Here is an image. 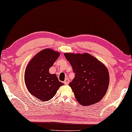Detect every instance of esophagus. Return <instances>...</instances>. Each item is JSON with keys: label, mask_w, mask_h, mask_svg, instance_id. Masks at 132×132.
Instances as JSON below:
<instances>
[{"label": "esophagus", "mask_w": 132, "mask_h": 132, "mask_svg": "<svg viewBox=\"0 0 132 132\" xmlns=\"http://www.w3.org/2000/svg\"><path fill=\"white\" fill-rule=\"evenodd\" d=\"M69 82H70L69 79L68 78H67L65 79V81H64V84L65 85H68L69 84Z\"/></svg>", "instance_id": "34e87169"}]
</instances>
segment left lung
<instances>
[{
  "label": "left lung",
  "mask_w": 132,
  "mask_h": 132,
  "mask_svg": "<svg viewBox=\"0 0 132 132\" xmlns=\"http://www.w3.org/2000/svg\"><path fill=\"white\" fill-rule=\"evenodd\" d=\"M75 77L69 86L79 104L89 106L99 102L109 86V75L104 64L89 54L64 53Z\"/></svg>",
  "instance_id": "obj_1"
}]
</instances>
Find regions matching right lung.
Segmentation results:
<instances>
[{
  "label": "right lung",
  "instance_id": "right-lung-1",
  "mask_svg": "<svg viewBox=\"0 0 132 132\" xmlns=\"http://www.w3.org/2000/svg\"><path fill=\"white\" fill-rule=\"evenodd\" d=\"M59 53L46 48L36 54L27 64L24 82L31 94L42 101H47L55 95L63 84L56 74L49 73V69L58 59Z\"/></svg>",
  "mask_w": 132,
  "mask_h": 132
}]
</instances>
